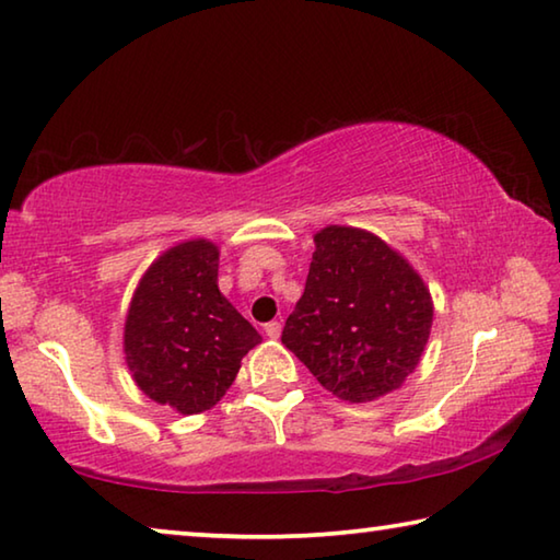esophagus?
Masks as SVG:
<instances>
[{"label": "esophagus", "mask_w": 560, "mask_h": 560, "mask_svg": "<svg viewBox=\"0 0 560 560\" xmlns=\"http://www.w3.org/2000/svg\"><path fill=\"white\" fill-rule=\"evenodd\" d=\"M264 334L269 338H279L281 336V320H269L267 326H264Z\"/></svg>", "instance_id": "obj_1"}]
</instances>
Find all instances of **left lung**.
I'll return each instance as SVG.
<instances>
[{"label":"left lung","instance_id":"8db88e82","mask_svg":"<svg viewBox=\"0 0 560 560\" xmlns=\"http://www.w3.org/2000/svg\"><path fill=\"white\" fill-rule=\"evenodd\" d=\"M314 242L281 343L340 400H377L420 363L434 314L430 289L371 232L330 224Z\"/></svg>","mask_w":560,"mask_h":560}]
</instances>
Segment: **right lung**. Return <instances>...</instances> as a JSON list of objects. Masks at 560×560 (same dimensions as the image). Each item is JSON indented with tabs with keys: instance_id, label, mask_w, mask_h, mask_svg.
<instances>
[{
	"instance_id": "obj_1",
	"label": "right lung",
	"mask_w": 560,
	"mask_h": 560,
	"mask_svg": "<svg viewBox=\"0 0 560 560\" xmlns=\"http://www.w3.org/2000/svg\"><path fill=\"white\" fill-rule=\"evenodd\" d=\"M220 249L183 242L158 257L132 293L122 350L132 381L179 415L214 407L261 336L217 287Z\"/></svg>"
}]
</instances>
